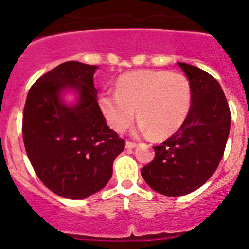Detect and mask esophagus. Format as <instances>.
Wrapping results in <instances>:
<instances>
[{
  "instance_id": "1",
  "label": "esophagus",
  "mask_w": 249,
  "mask_h": 249,
  "mask_svg": "<svg viewBox=\"0 0 249 249\" xmlns=\"http://www.w3.org/2000/svg\"><path fill=\"white\" fill-rule=\"evenodd\" d=\"M125 147L129 148V149H132V148H136L137 147V143L131 142V141H126V143H125Z\"/></svg>"
}]
</instances>
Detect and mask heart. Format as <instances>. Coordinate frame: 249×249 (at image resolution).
<instances>
[{
	"mask_svg": "<svg viewBox=\"0 0 249 249\" xmlns=\"http://www.w3.org/2000/svg\"><path fill=\"white\" fill-rule=\"evenodd\" d=\"M97 105L114 131L124 132L137 109L141 131L165 139L184 124L192 105V88L179 72L140 70L118 78L115 92H101Z\"/></svg>",
	"mask_w": 249,
	"mask_h": 249,
	"instance_id": "obj_1",
	"label": "heart"
}]
</instances>
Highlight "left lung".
<instances>
[{"mask_svg": "<svg viewBox=\"0 0 249 249\" xmlns=\"http://www.w3.org/2000/svg\"><path fill=\"white\" fill-rule=\"evenodd\" d=\"M192 88V106L184 124L155 145L153 161L141 173L155 192L176 197L205 184L224 154L230 131L229 105L222 87L207 72L178 62Z\"/></svg>", "mask_w": 249, "mask_h": 249, "instance_id": "1", "label": "left lung"}]
</instances>
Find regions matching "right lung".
I'll return each mask as SVG.
<instances>
[{
	"label": "right lung",
	"mask_w": 249,
	"mask_h": 249,
	"mask_svg": "<svg viewBox=\"0 0 249 249\" xmlns=\"http://www.w3.org/2000/svg\"><path fill=\"white\" fill-rule=\"evenodd\" d=\"M97 66L67 61L35 82L22 115V139L35 172L47 188L82 200L106 187L125 141L110 130L97 105ZM66 89L78 100L62 101Z\"/></svg>",
	"instance_id": "right-lung-1"
}]
</instances>
